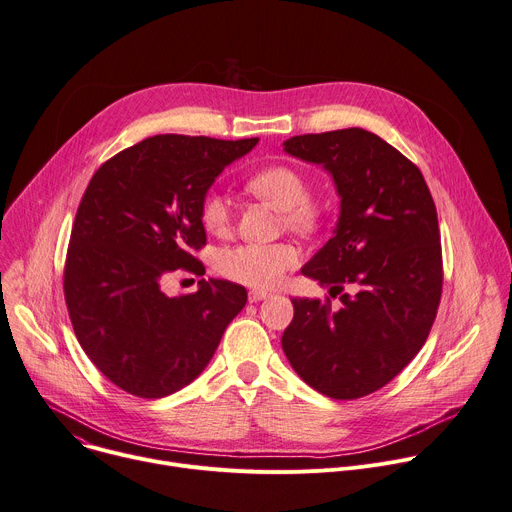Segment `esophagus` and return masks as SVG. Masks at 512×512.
Masks as SVG:
<instances>
[{"instance_id": "obj_1", "label": "esophagus", "mask_w": 512, "mask_h": 512, "mask_svg": "<svg viewBox=\"0 0 512 512\" xmlns=\"http://www.w3.org/2000/svg\"><path fill=\"white\" fill-rule=\"evenodd\" d=\"M269 296V292H263V290H251L249 292V302L253 304V302H261V300H265Z\"/></svg>"}]
</instances>
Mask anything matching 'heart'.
I'll use <instances>...</instances> for the list:
<instances>
[{"mask_svg":"<svg viewBox=\"0 0 512 512\" xmlns=\"http://www.w3.org/2000/svg\"><path fill=\"white\" fill-rule=\"evenodd\" d=\"M249 190L284 210L286 224L296 230H312L320 222V206L308 198V181L302 171L290 165H273L249 179ZM200 220L208 232L222 235L228 230L232 212L220 192H208L200 204ZM298 251L288 243H241L222 249L216 269L232 282L251 288H273L284 280L286 271L298 265Z\"/></svg>","mask_w":512,"mask_h":512,"instance_id":"heart-1","label":"heart"}]
</instances>
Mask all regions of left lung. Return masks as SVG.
Wrapping results in <instances>:
<instances>
[{
  "mask_svg": "<svg viewBox=\"0 0 512 512\" xmlns=\"http://www.w3.org/2000/svg\"><path fill=\"white\" fill-rule=\"evenodd\" d=\"M284 151L322 165L341 198L333 239L302 267L341 308L294 298L282 335L296 374L316 392L353 400L380 390L425 345L441 300L439 222L423 173L363 128L292 136Z\"/></svg>",
  "mask_w": 512,
  "mask_h": 512,
  "instance_id": "1",
  "label": "left lung"
}]
</instances>
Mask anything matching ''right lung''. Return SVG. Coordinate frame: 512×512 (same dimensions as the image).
Segmentation results:
<instances>
[{
  "mask_svg": "<svg viewBox=\"0 0 512 512\" xmlns=\"http://www.w3.org/2000/svg\"><path fill=\"white\" fill-rule=\"evenodd\" d=\"M259 138L157 134L124 149L91 177L71 230L65 302L79 345L102 374L138 398L192 384L212 359L247 290L200 280L169 298L175 269L204 273L202 198Z\"/></svg>",
  "mask_w": 512,
  "mask_h": 512,
  "instance_id": "1",
  "label": "right lung"
}]
</instances>
